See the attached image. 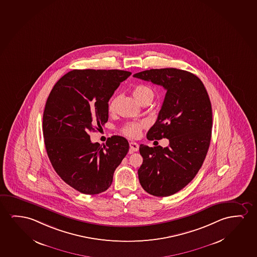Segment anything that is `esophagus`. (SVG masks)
<instances>
[{
	"instance_id": "esophagus-1",
	"label": "esophagus",
	"mask_w": 257,
	"mask_h": 257,
	"mask_svg": "<svg viewBox=\"0 0 257 257\" xmlns=\"http://www.w3.org/2000/svg\"><path fill=\"white\" fill-rule=\"evenodd\" d=\"M130 147H131V152H138L139 150V145L136 142H131L130 143Z\"/></svg>"
}]
</instances>
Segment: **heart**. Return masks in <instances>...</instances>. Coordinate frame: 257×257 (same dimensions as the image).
Wrapping results in <instances>:
<instances>
[{"label": "heart", "instance_id": "b5f03b06", "mask_svg": "<svg viewBox=\"0 0 257 257\" xmlns=\"http://www.w3.org/2000/svg\"><path fill=\"white\" fill-rule=\"evenodd\" d=\"M132 92H133L135 98L140 104H141L142 102L145 101V100H152L153 96H154V92H153L152 88L147 86V85H145V84L137 85L133 89ZM115 102V97L112 98V99L109 101V111H112L114 109ZM144 126H145V124L143 122L127 123L123 127L122 132L124 134L126 135V137H130V138H138Z\"/></svg>", "mask_w": 257, "mask_h": 257}]
</instances>
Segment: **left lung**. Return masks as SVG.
<instances>
[{
  "label": "left lung",
  "mask_w": 257,
  "mask_h": 257,
  "mask_svg": "<svg viewBox=\"0 0 257 257\" xmlns=\"http://www.w3.org/2000/svg\"><path fill=\"white\" fill-rule=\"evenodd\" d=\"M133 76L167 90L147 139L167 138L169 146L140 145L144 161L138 169V178L150 195L169 196L185 188L203 166L212 128L210 98L203 82L186 70L152 69Z\"/></svg>",
  "instance_id": "8db88e82"
}]
</instances>
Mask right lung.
<instances>
[{"mask_svg":"<svg viewBox=\"0 0 257 257\" xmlns=\"http://www.w3.org/2000/svg\"><path fill=\"white\" fill-rule=\"evenodd\" d=\"M131 72L74 69L54 84L43 114L45 146L51 164L67 184L85 195L111 186L116 168L128 152L126 138L91 143L90 131L108 120V101Z\"/></svg>","mask_w":257,"mask_h":257,"instance_id":"obj_1","label":"right lung"}]
</instances>
